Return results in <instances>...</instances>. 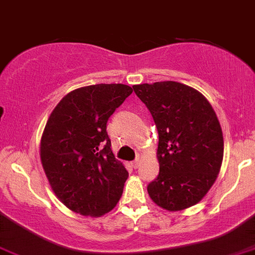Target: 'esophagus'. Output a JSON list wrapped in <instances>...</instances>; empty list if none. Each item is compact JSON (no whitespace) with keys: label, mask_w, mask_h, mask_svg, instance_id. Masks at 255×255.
Instances as JSON below:
<instances>
[{"label":"esophagus","mask_w":255,"mask_h":255,"mask_svg":"<svg viewBox=\"0 0 255 255\" xmlns=\"http://www.w3.org/2000/svg\"><path fill=\"white\" fill-rule=\"evenodd\" d=\"M132 167H133V168L140 167V155H137V157H136V159L132 162Z\"/></svg>","instance_id":"34e87169"}]
</instances>
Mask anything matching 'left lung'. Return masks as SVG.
<instances>
[{"mask_svg": "<svg viewBox=\"0 0 255 255\" xmlns=\"http://www.w3.org/2000/svg\"><path fill=\"white\" fill-rule=\"evenodd\" d=\"M158 131L159 174L147 185L151 200L168 211L200 202L223 160V133L206 98L176 81L133 85Z\"/></svg>", "mask_w": 255, "mask_h": 255, "instance_id": "left-lung-1", "label": "left lung"}]
</instances>
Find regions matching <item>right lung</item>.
<instances>
[{
  "label": "right lung",
  "mask_w": 255,
  "mask_h": 255,
  "mask_svg": "<svg viewBox=\"0 0 255 255\" xmlns=\"http://www.w3.org/2000/svg\"><path fill=\"white\" fill-rule=\"evenodd\" d=\"M124 84H96L62 98L45 126L41 162L51 188L75 213L100 217L114 209L128 171L114 157L108 121L132 93Z\"/></svg>",
  "instance_id": "right-lung-1"
}]
</instances>
